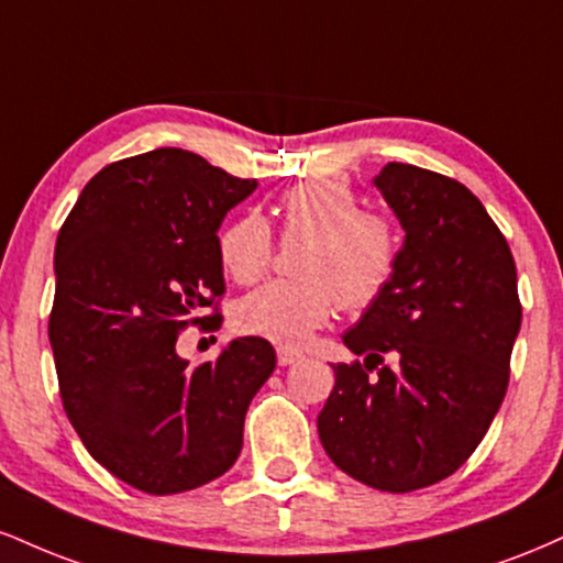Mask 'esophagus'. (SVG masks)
<instances>
[{
	"instance_id": "1",
	"label": "esophagus",
	"mask_w": 563,
	"mask_h": 563,
	"mask_svg": "<svg viewBox=\"0 0 563 563\" xmlns=\"http://www.w3.org/2000/svg\"><path fill=\"white\" fill-rule=\"evenodd\" d=\"M301 357H303V354L296 352V349H290V346H277V363H280L283 367L299 363Z\"/></svg>"
}]
</instances>
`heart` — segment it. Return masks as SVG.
Here are the masks:
<instances>
[{
	"instance_id": "obj_1",
	"label": "heart",
	"mask_w": 563,
	"mask_h": 563,
	"mask_svg": "<svg viewBox=\"0 0 563 563\" xmlns=\"http://www.w3.org/2000/svg\"><path fill=\"white\" fill-rule=\"evenodd\" d=\"M286 241L303 243L296 280H273L235 303L241 333L280 346H299L344 303L365 309L380 299L397 269V238L384 217L363 203L341 177H318L290 187L277 203ZM269 224L243 214L219 235V260L235 283H254L273 264Z\"/></svg>"
}]
</instances>
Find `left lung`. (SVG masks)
Returning <instances> with one entry per match:
<instances>
[{"mask_svg":"<svg viewBox=\"0 0 563 563\" xmlns=\"http://www.w3.org/2000/svg\"><path fill=\"white\" fill-rule=\"evenodd\" d=\"M373 185L405 241L389 288L341 335L365 363L333 365L318 434L352 479L412 493L455 474L487 434L521 303L506 238L468 187L410 164H386Z\"/></svg>","mask_w":563,"mask_h":563,"instance_id":"1","label":"left lung"}]
</instances>
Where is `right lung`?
Returning a JSON list of instances; mask_svg holds the SVG:
<instances>
[{
    "mask_svg": "<svg viewBox=\"0 0 563 563\" xmlns=\"http://www.w3.org/2000/svg\"><path fill=\"white\" fill-rule=\"evenodd\" d=\"M256 190L183 147H158L89 179L55 245L49 314L60 397L100 466L151 495L222 476L243 448L254 394L275 371L260 335L214 363L177 354L187 322L224 294L219 224Z\"/></svg>",
    "mask_w": 563,
    "mask_h": 563,
    "instance_id": "obj_1",
    "label": "right lung"
}]
</instances>
